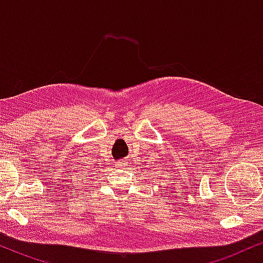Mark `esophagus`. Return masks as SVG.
<instances>
[{"instance_id": "1", "label": "esophagus", "mask_w": 263, "mask_h": 263, "mask_svg": "<svg viewBox=\"0 0 263 263\" xmlns=\"http://www.w3.org/2000/svg\"><path fill=\"white\" fill-rule=\"evenodd\" d=\"M116 166L118 168H124L125 167V163H123V161H118V163L116 164Z\"/></svg>"}]
</instances>
